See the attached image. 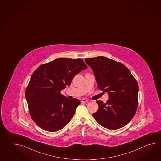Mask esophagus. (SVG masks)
<instances>
[{
  "label": "esophagus",
  "instance_id": "34e87169",
  "mask_svg": "<svg viewBox=\"0 0 161 161\" xmlns=\"http://www.w3.org/2000/svg\"><path fill=\"white\" fill-rule=\"evenodd\" d=\"M87 101H88V100H87L86 98H82V99H81V102L84 103H86Z\"/></svg>",
  "mask_w": 161,
  "mask_h": 161
}]
</instances>
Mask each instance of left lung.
I'll list each match as a JSON object with an SVG mask.
<instances>
[{
	"mask_svg": "<svg viewBox=\"0 0 161 161\" xmlns=\"http://www.w3.org/2000/svg\"><path fill=\"white\" fill-rule=\"evenodd\" d=\"M92 69L98 88L108 92V100H97L98 111L93 114L104 128L117 130L127 125L138 109V82L130 70L115 60L99 56L85 59Z\"/></svg>",
	"mask_w": 161,
	"mask_h": 161,
	"instance_id": "8db88e82",
	"label": "left lung"
}]
</instances>
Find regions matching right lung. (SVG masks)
Segmentation results:
<instances>
[{"mask_svg":"<svg viewBox=\"0 0 161 161\" xmlns=\"http://www.w3.org/2000/svg\"><path fill=\"white\" fill-rule=\"evenodd\" d=\"M86 68L82 59L59 58L40 65L34 72L25 96L30 115L36 125L47 131L56 132L71 120L80 102L75 98L68 99L61 91Z\"/></svg>","mask_w":161,"mask_h":161,"instance_id":"right-lung-1","label":"right lung"}]
</instances>
